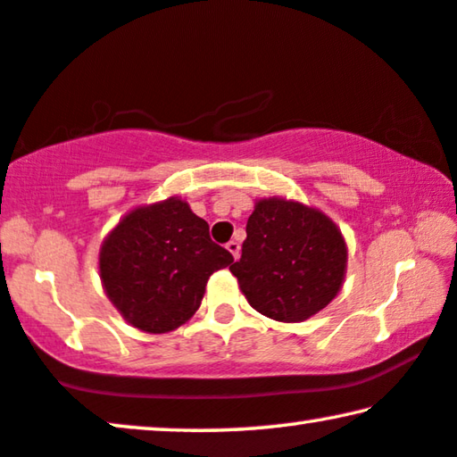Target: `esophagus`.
<instances>
[{"instance_id": "esophagus-1", "label": "esophagus", "mask_w": 457, "mask_h": 457, "mask_svg": "<svg viewBox=\"0 0 457 457\" xmlns=\"http://www.w3.org/2000/svg\"><path fill=\"white\" fill-rule=\"evenodd\" d=\"M226 248L229 250V254L234 256V261H237V258H240V244H237L236 240H229V242L226 244Z\"/></svg>"}]
</instances>
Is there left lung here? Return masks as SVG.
I'll return each instance as SVG.
<instances>
[{
	"mask_svg": "<svg viewBox=\"0 0 457 457\" xmlns=\"http://www.w3.org/2000/svg\"><path fill=\"white\" fill-rule=\"evenodd\" d=\"M346 242L335 221L299 201L254 203L242 258L229 267L248 303L277 322H303L338 295Z\"/></svg>",
	"mask_w": 457,
	"mask_h": 457,
	"instance_id": "8db88e82",
	"label": "left lung"
}]
</instances>
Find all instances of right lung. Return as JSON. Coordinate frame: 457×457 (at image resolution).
<instances>
[{
    "label": "right lung",
    "mask_w": 457,
    "mask_h": 457,
    "mask_svg": "<svg viewBox=\"0 0 457 457\" xmlns=\"http://www.w3.org/2000/svg\"><path fill=\"white\" fill-rule=\"evenodd\" d=\"M234 256L180 196L129 211L98 254L106 297L133 328L163 335L199 310L209 277Z\"/></svg>",
    "instance_id": "obj_1"
}]
</instances>
